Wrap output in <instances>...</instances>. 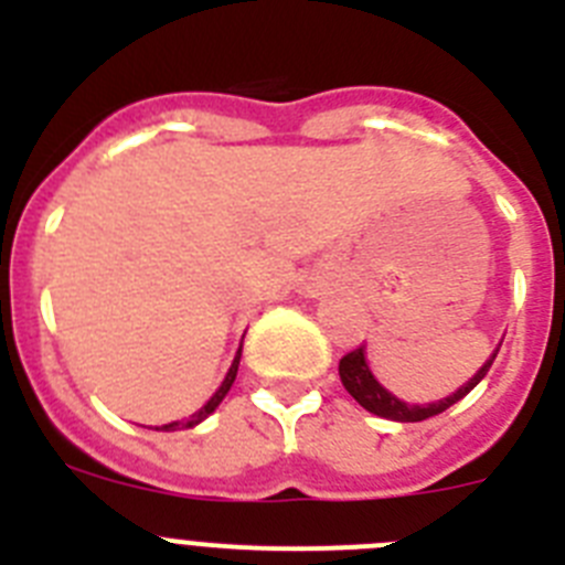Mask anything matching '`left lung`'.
<instances>
[{
  "label": "left lung",
  "instance_id": "left-lung-1",
  "mask_svg": "<svg viewBox=\"0 0 565 565\" xmlns=\"http://www.w3.org/2000/svg\"><path fill=\"white\" fill-rule=\"evenodd\" d=\"M498 351L492 353V359H489L487 364H483L481 371L476 373V376L469 379L463 387H458L452 396L441 398V402H433V404H407V402H398L393 393H387L382 387V384L373 379L371 367H367V362H364V348L359 344V348H353L351 353H344L342 359H339V379H342L344 391L351 393L353 398H356L359 404H362L364 411H371L373 416H382V418H391V422H424V418H433L438 416V413H444L447 407H452L456 402H461L463 396H467L472 387H476L478 382H481L483 376L489 373V367H492V362H495Z\"/></svg>",
  "mask_w": 565,
  "mask_h": 565
}]
</instances>
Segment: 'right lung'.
I'll use <instances>...</instances> for the list:
<instances>
[{"instance_id":"1","label":"right lung","mask_w":565,"mask_h":565,"mask_svg":"<svg viewBox=\"0 0 565 565\" xmlns=\"http://www.w3.org/2000/svg\"><path fill=\"white\" fill-rule=\"evenodd\" d=\"M239 351H243V348H239ZM239 351H237V356H234V362H232V367H228V373H226V379H223V384L221 387H217V393H214L212 398H209L206 404H203L201 411L194 413L192 418H189V422H172V424H163L161 430L163 433H169V430H178V427H194V424H201L203 418L209 416V413H214V407H217V404L223 402V398H226V393L232 391V384H234V376H237V364H239Z\"/></svg>"}]
</instances>
